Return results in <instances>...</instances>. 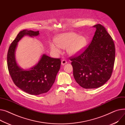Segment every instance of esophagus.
<instances>
[{
	"instance_id": "1",
	"label": "esophagus",
	"mask_w": 125,
	"mask_h": 125,
	"mask_svg": "<svg viewBox=\"0 0 125 125\" xmlns=\"http://www.w3.org/2000/svg\"><path fill=\"white\" fill-rule=\"evenodd\" d=\"M67 61H66V60H62V61H61V64L62 65H64L65 64H67Z\"/></svg>"
}]
</instances>
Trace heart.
<instances>
[{
    "instance_id": "obj_1",
    "label": "heart",
    "mask_w": 125,
    "mask_h": 125,
    "mask_svg": "<svg viewBox=\"0 0 125 125\" xmlns=\"http://www.w3.org/2000/svg\"><path fill=\"white\" fill-rule=\"evenodd\" d=\"M55 42L50 43V48L55 54L61 53V48H67V52L71 55L80 53L87 45V39L83 36H78L75 32L62 33L55 38Z\"/></svg>"
}]
</instances>
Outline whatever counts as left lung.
<instances>
[{"mask_svg":"<svg viewBox=\"0 0 125 125\" xmlns=\"http://www.w3.org/2000/svg\"><path fill=\"white\" fill-rule=\"evenodd\" d=\"M93 27L96 31L89 46L78 56L71 59L75 79L86 89L105 84L111 76L115 60V46L111 36L100 24Z\"/></svg>","mask_w":125,"mask_h":125,"instance_id":"left-lung-1","label":"left lung"}]
</instances>
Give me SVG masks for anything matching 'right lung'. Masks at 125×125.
<instances>
[{"label":"right lung","mask_w":125,"mask_h":125,"mask_svg":"<svg viewBox=\"0 0 125 125\" xmlns=\"http://www.w3.org/2000/svg\"><path fill=\"white\" fill-rule=\"evenodd\" d=\"M39 31L24 30L21 31L8 49L7 61L8 71L15 85L29 94L39 95L50 89L55 82L61 65L60 59L43 54L38 62L31 68L24 69L16 60L15 52L18 43L24 36L34 38Z\"/></svg>","instance_id":"obj_1"}]
</instances>
